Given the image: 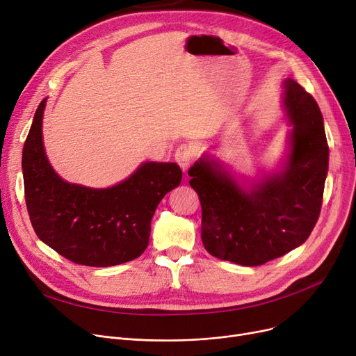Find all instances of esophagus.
Instances as JSON below:
<instances>
[{"label":"esophagus","mask_w":356,"mask_h":356,"mask_svg":"<svg viewBox=\"0 0 356 356\" xmlns=\"http://www.w3.org/2000/svg\"><path fill=\"white\" fill-rule=\"evenodd\" d=\"M193 159V149L189 145H180L176 153H175V160L177 161V164L181 167V170L186 172L188 167L191 165V161Z\"/></svg>","instance_id":"34e87169"}]
</instances>
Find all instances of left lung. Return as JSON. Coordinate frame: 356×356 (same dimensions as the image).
Listing matches in <instances>:
<instances>
[{"label":"left lung","mask_w":356,"mask_h":356,"mask_svg":"<svg viewBox=\"0 0 356 356\" xmlns=\"http://www.w3.org/2000/svg\"><path fill=\"white\" fill-rule=\"evenodd\" d=\"M291 125L286 156L274 170L239 181L203 154L191 168L202 204V242L213 257L255 267L300 247L319 218L329 147L319 105L296 81L283 82Z\"/></svg>","instance_id":"obj_1"}]
</instances>
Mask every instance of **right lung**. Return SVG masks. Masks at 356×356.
<instances>
[{
	"instance_id": "right-lung-1",
	"label": "right lung",
	"mask_w": 356,
	"mask_h": 356,
	"mask_svg": "<svg viewBox=\"0 0 356 356\" xmlns=\"http://www.w3.org/2000/svg\"><path fill=\"white\" fill-rule=\"evenodd\" d=\"M47 98L37 108L23 148L26 204L46 245L72 263L111 267L140 257L161 199L181 181L176 163L144 161L125 180L95 189L69 183L53 170L43 144Z\"/></svg>"
}]
</instances>
